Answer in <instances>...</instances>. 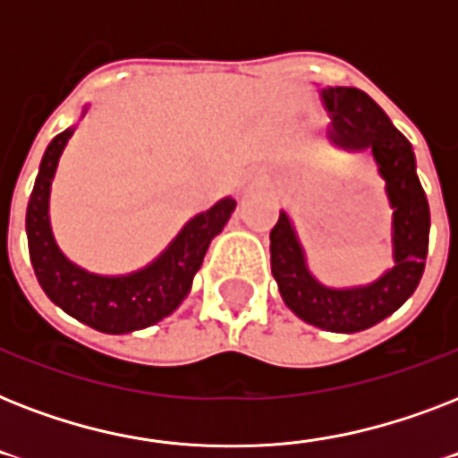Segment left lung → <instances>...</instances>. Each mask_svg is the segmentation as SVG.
Listing matches in <instances>:
<instances>
[{
	"label": "left lung",
	"mask_w": 458,
	"mask_h": 458,
	"mask_svg": "<svg viewBox=\"0 0 458 458\" xmlns=\"http://www.w3.org/2000/svg\"><path fill=\"white\" fill-rule=\"evenodd\" d=\"M320 99L333 118V145L349 152L369 149L376 158L392 207L394 266L370 285L344 290L320 285L306 268L304 250L290 216L280 211L271 230V271L283 301L301 320L330 333H359L392 316L419 287L428 257L430 208L416 175L409 140L366 92L326 88L320 89Z\"/></svg>",
	"instance_id": "obj_1"
}]
</instances>
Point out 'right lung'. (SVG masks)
Wrapping results in <instances>:
<instances>
[{
    "mask_svg": "<svg viewBox=\"0 0 458 458\" xmlns=\"http://www.w3.org/2000/svg\"><path fill=\"white\" fill-rule=\"evenodd\" d=\"M71 135L73 128L59 132L49 142L25 211L28 250L38 283L47 297L68 316L99 333L123 335L154 326L175 311L187 297L208 244L235 211V199L225 197L216 201L208 211L187 221L164 254L142 271L128 276L89 273L64 257L49 225V190L61 152Z\"/></svg>",
    "mask_w": 458,
    "mask_h": 458,
    "instance_id": "add662e5",
    "label": "right lung"
}]
</instances>
